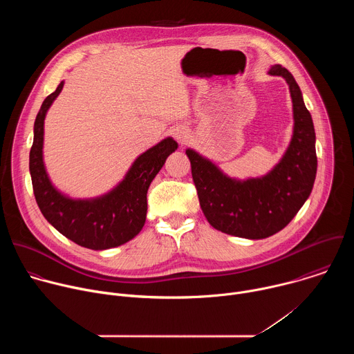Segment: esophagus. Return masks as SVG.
<instances>
[{
    "label": "esophagus",
    "mask_w": 354,
    "mask_h": 354,
    "mask_svg": "<svg viewBox=\"0 0 354 354\" xmlns=\"http://www.w3.org/2000/svg\"><path fill=\"white\" fill-rule=\"evenodd\" d=\"M174 137L179 141V142H183L186 138H187V130L185 127H176L174 129Z\"/></svg>",
    "instance_id": "1"
}]
</instances>
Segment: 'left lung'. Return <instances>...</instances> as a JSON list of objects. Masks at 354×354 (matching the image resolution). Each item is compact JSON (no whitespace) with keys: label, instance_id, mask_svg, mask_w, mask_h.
Instances as JSON below:
<instances>
[{"label":"left lung","instance_id":"obj_1","mask_svg":"<svg viewBox=\"0 0 354 354\" xmlns=\"http://www.w3.org/2000/svg\"><path fill=\"white\" fill-rule=\"evenodd\" d=\"M268 74L283 77L292 102V136L280 161L263 176L236 179L212 160L186 149L200 207L216 230L248 239L281 231L310 197L317 176L315 129L301 89L280 64Z\"/></svg>","mask_w":354,"mask_h":354}]
</instances>
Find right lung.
<instances>
[{
	"label": "right lung",
	"mask_w": 354,
	"mask_h": 354,
	"mask_svg": "<svg viewBox=\"0 0 354 354\" xmlns=\"http://www.w3.org/2000/svg\"><path fill=\"white\" fill-rule=\"evenodd\" d=\"M63 86L64 81L43 100L33 126L29 171L36 203L44 218L73 242L93 250L120 246L142 230L147 216V190L167 158L178 148V142L167 137L148 148L108 193L73 198L52 183L43 161L44 119Z\"/></svg>",
	"instance_id": "1"
}]
</instances>
